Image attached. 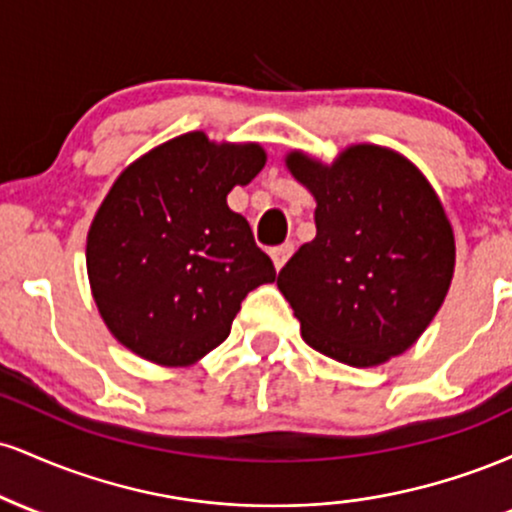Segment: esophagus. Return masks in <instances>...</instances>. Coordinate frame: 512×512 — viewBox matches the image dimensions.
Instances as JSON below:
<instances>
[{"label": "esophagus", "instance_id": "esophagus-1", "mask_svg": "<svg viewBox=\"0 0 512 512\" xmlns=\"http://www.w3.org/2000/svg\"><path fill=\"white\" fill-rule=\"evenodd\" d=\"M293 255V243H284V245H279V248H272L269 250V257H272V262H274V267H276V272H279L281 267H284L286 262H289V257Z\"/></svg>", "mask_w": 512, "mask_h": 512}]
</instances>
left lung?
Listing matches in <instances>:
<instances>
[{"label":"left lung","mask_w":512,"mask_h":512,"mask_svg":"<svg viewBox=\"0 0 512 512\" xmlns=\"http://www.w3.org/2000/svg\"><path fill=\"white\" fill-rule=\"evenodd\" d=\"M286 168L317 204L315 238L276 279L305 344L354 368L404 354L455 272V236L431 182L375 144L346 146L332 163L291 151Z\"/></svg>","instance_id":"obj_1"}]
</instances>
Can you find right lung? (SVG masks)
I'll use <instances>...</instances> for the list:
<instances>
[{
  "label": "right lung",
  "mask_w": 512,
  "mask_h": 512,
  "mask_svg": "<svg viewBox=\"0 0 512 512\" xmlns=\"http://www.w3.org/2000/svg\"><path fill=\"white\" fill-rule=\"evenodd\" d=\"M264 163L260 144L187 132L117 175L88 228L86 272L103 322L132 354L192 366L231 334L243 298L276 279L226 204Z\"/></svg>",
  "instance_id": "add662e5"
}]
</instances>
